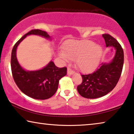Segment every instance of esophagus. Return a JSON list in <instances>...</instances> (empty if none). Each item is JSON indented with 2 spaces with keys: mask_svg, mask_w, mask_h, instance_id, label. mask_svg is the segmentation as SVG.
Here are the masks:
<instances>
[{
  "mask_svg": "<svg viewBox=\"0 0 134 134\" xmlns=\"http://www.w3.org/2000/svg\"><path fill=\"white\" fill-rule=\"evenodd\" d=\"M75 73V71H73L71 69H70V68H68L67 69V74L69 75H73V74Z\"/></svg>",
  "mask_w": 134,
  "mask_h": 134,
  "instance_id": "1",
  "label": "esophagus"
}]
</instances>
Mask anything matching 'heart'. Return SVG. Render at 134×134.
Masks as SVG:
<instances>
[{
	"label": "heart",
	"mask_w": 134,
	"mask_h": 134,
	"mask_svg": "<svg viewBox=\"0 0 134 134\" xmlns=\"http://www.w3.org/2000/svg\"><path fill=\"white\" fill-rule=\"evenodd\" d=\"M103 55L100 46L89 40L68 41L63 47V52L59 53L62 58L76 60V64L80 70L89 73L96 69Z\"/></svg>",
	"instance_id": "b5f03b06"
}]
</instances>
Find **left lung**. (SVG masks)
<instances>
[{"label": "left lung", "instance_id": "8db88e82", "mask_svg": "<svg viewBox=\"0 0 134 134\" xmlns=\"http://www.w3.org/2000/svg\"><path fill=\"white\" fill-rule=\"evenodd\" d=\"M106 46L114 47L115 53L109 63H103L94 72L81 75L82 82L77 90L85 98L96 99L104 96L114 88L120 77L124 63V53L121 45L109 34H103Z\"/></svg>", "mask_w": 134, "mask_h": 134}]
</instances>
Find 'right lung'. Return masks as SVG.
Listing matches in <instances>:
<instances>
[{
    "label": "right lung",
    "instance_id": "right-lung-1",
    "mask_svg": "<svg viewBox=\"0 0 134 134\" xmlns=\"http://www.w3.org/2000/svg\"><path fill=\"white\" fill-rule=\"evenodd\" d=\"M30 35L41 36L52 40L46 32L40 29L31 30L14 46L11 52V67L14 80L19 89L27 96L35 99L44 100L51 97L57 91L59 79L66 75L67 68H59L53 61L38 70H26L20 65L16 57V51L19 44Z\"/></svg>",
    "mask_w": 134,
    "mask_h": 134
}]
</instances>
